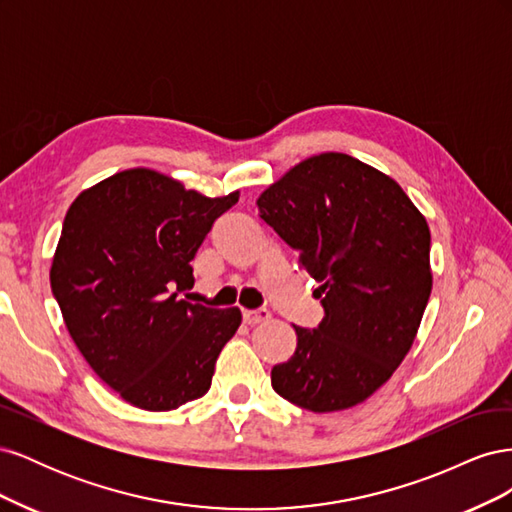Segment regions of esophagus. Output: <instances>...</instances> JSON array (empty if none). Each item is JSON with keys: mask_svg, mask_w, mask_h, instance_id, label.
Here are the masks:
<instances>
[{"mask_svg": "<svg viewBox=\"0 0 512 512\" xmlns=\"http://www.w3.org/2000/svg\"><path fill=\"white\" fill-rule=\"evenodd\" d=\"M269 318L267 309H243V322L245 324H258Z\"/></svg>", "mask_w": 512, "mask_h": 512, "instance_id": "obj_1", "label": "esophagus"}]
</instances>
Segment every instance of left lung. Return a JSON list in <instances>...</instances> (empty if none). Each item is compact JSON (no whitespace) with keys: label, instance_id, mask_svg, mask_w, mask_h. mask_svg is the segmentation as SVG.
Wrapping results in <instances>:
<instances>
[{"label":"left lung","instance_id":"8db88e82","mask_svg":"<svg viewBox=\"0 0 512 512\" xmlns=\"http://www.w3.org/2000/svg\"><path fill=\"white\" fill-rule=\"evenodd\" d=\"M260 218L320 282L316 329L271 369L290 404L335 412L361 404L414 344L431 294L427 220L399 183L346 153L290 168L256 200Z\"/></svg>","mask_w":512,"mask_h":512}]
</instances>
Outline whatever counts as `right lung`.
I'll return each mask as SVG.
<instances>
[{
	"instance_id": "right-lung-1",
	"label": "right lung",
	"mask_w": 512,
	"mask_h": 512,
	"mask_svg": "<svg viewBox=\"0 0 512 512\" xmlns=\"http://www.w3.org/2000/svg\"><path fill=\"white\" fill-rule=\"evenodd\" d=\"M239 192L209 198L149 168L76 196L53 256L51 288L89 367L128 404L166 412L203 397L241 324L239 307L179 299L213 222Z\"/></svg>"
}]
</instances>
